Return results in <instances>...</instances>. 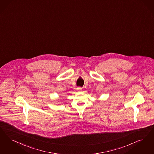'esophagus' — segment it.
Instances as JSON below:
<instances>
[{"mask_svg":"<svg viewBox=\"0 0 154 154\" xmlns=\"http://www.w3.org/2000/svg\"><path fill=\"white\" fill-rule=\"evenodd\" d=\"M77 89L78 91H81L82 89V88H81V87H77Z\"/></svg>","mask_w":154,"mask_h":154,"instance_id":"esophagus-1","label":"esophagus"}]
</instances>
